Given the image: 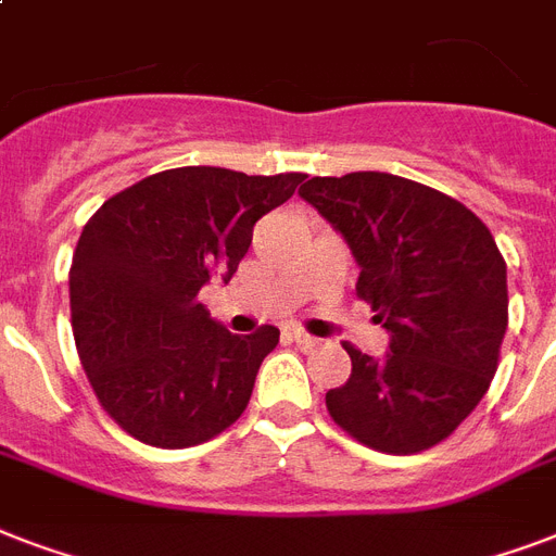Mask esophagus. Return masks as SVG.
I'll use <instances>...</instances> for the list:
<instances>
[{"instance_id": "1", "label": "esophagus", "mask_w": 556, "mask_h": 556, "mask_svg": "<svg viewBox=\"0 0 556 556\" xmlns=\"http://www.w3.org/2000/svg\"><path fill=\"white\" fill-rule=\"evenodd\" d=\"M291 340H294L296 346L303 349V352H312V349H317V346H320V340H317V338H312V334H305V331H300V329H294V331H291Z\"/></svg>"}]
</instances>
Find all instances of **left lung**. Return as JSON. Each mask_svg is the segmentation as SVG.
Wrapping results in <instances>:
<instances>
[{"label": "left lung", "instance_id": "1", "mask_svg": "<svg viewBox=\"0 0 556 556\" xmlns=\"http://www.w3.org/2000/svg\"><path fill=\"white\" fill-rule=\"evenodd\" d=\"M308 204L346 239L357 296L389 331L380 361L346 346L352 375L326 392L334 421L380 453L447 439L491 387L508 329V270L482 218L389 173L308 178Z\"/></svg>", "mask_w": 556, "mask_h": 556}]
</instances>
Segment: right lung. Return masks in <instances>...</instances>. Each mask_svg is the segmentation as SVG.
Masks as SVG:
<instances>
[{
	"label": "right lung",
	"mask_w": 556,
	"mask_h": 556,
	"mask_svg": "<svg viewBox=\"0 0 556 556\" xmlns=\"http://www.w3.org/2000/svg\"><path fill=\"white\" fill-rule=\"evenodd\" d=\"M303 178L164 169L103 201L83 227L68 274L74 343L100 406L129 435L192 447L244 413L279 329L233 334L199 291L230 282L253 225Z\"/></svg>",
	"instance_id": "1"
}]
</instances>
